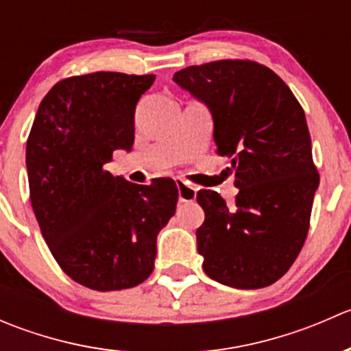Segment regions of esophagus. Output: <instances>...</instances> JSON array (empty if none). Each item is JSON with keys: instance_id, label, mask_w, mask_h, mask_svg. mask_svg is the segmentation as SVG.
Here are the masks:
<instances>
[{"instance_id": "34e87169", "label": "esophagus", "mask_w": 351, "mask_h": 351, "mask_svg": "<svg viewBox=\"0 0 351 351\" xmlns=\"http://www.w3.org/2000/svg\"><path fill=\"white\" fill-rule=\"evenodd\" d=\"M176 186H178V198L180 202H193L197 197L195 186L186 185L183 180H176Z\"/></svg>"}]
</instances>
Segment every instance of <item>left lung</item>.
Returning a JSON list of instances; mask_svg holds the SVG:
<instances>
[{
    "instance_id": "obj_1",
    "label": "left lung",
    "mask_w": 351,
    "mask_h": 351,
    "mask_svg": "<svg viewBox=\"0 0 351 351\" xmlns=\"http://www.w3.org/2000/svg\"><path fill=\"white\" fill-rule=\"evenodd\" d=\"M173 81L210 108L215 153L229 158L239 189L234 204L197 193L204 271L234 289L275 284L302 250L319 185L302 107L280 76L247 59L189 66Z\"/></svg>"
}]
</instances>
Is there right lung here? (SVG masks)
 <instances>
[{"label": "right lung", "mask_w": 351, "mask_h": 351, "mask_svg": "<svg viewBox=\"0 0 351 351\" xmlns=\"http://www.w3.org/2000/svg\"><path fill=\"white\" fill-rule=\"evenodd\" d=\"M154 74H81L51 88L27 139L30 202L67 277L98 292L132 289L154 268L156 238L176 210L169 178L136 185L105 169L134 144V113Z\"/></svg>", "instance_id": "right-lung-1"}]
</instances>
